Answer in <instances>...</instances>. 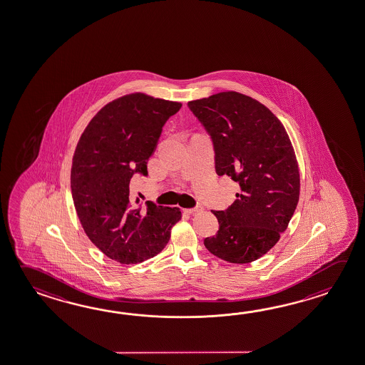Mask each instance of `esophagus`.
<instances>
[{
  "mask_svg": "<svg viewBox=\"0 0 365 365\" xmlns=\"http://www.w3.org/2000/svg\"><path fill=\"white\" fill-rule=\"evenodd\" d=\"M187 212H188V213L190 214L200 213V212H202V207H201V205H196V207H191V209H188Z\"/></svg>",
  "mask_w": 365,
  "mask_h": 365,
  "instance_id": "34e87169",
  "label": "esophagus"
}]
</instances>
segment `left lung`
Wrapping results in <instances>:
<instances>
[{"label":"left lung","mask_w":365,"mask_h":365,"mask_svg":"<svg viewBox=\"0 0 365 365\" xmlns=\"http://www.w3.org/2000/svg\"><path fill=\"white\" fill-rule=\"evenodd\" d=\"M187 106L212 139L215 172L240 186L226 210H214L220 228L204 245L223 261H255L279 241L299 199V172L288 134L267 107L236 91Z\"/></svg>","instance_id":"8db88e82"}]
</instances>
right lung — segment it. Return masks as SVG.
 Listing matches in <instances>:
<instances>
[{
  "label": "right lung",
  "mask_w": 365,
  "mask_h": 365,
  "mask_svg": "<svg viewBox=\"0 0 365 365\" xmlns=\"http://www.w3.org/2000/svg\"><path fill=\"white\" fill-rule=\"evenodd\" d=\"M182 104L130 94L104 106L77 143L71 190L78 220L96 248L110 259L135 264L165 248L180 220L179 207H138L131 179L148 175L147 163L166 121Z\"/></svg>",
  "instance_id": "right-lung-1"
}]
</instances>
